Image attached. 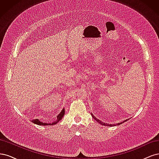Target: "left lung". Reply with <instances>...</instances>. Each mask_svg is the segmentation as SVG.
<instances>
[{"label": "left lung", "mask_w": 159, "mask_h": 159, "mask_svg": "<svg viewBox=\"0 0 159 159\" xmlns=\"http://www.w3.org/2000/svg\"><path fill=\"white\" fill-rule=\"evenodd\" d=\"M91 115H92V117L95 119V121H97V122H98L99 123H100L101 125H105V126H115V125H111V124H108V123H103L102 121H99V119H98L97 118H95L94 116H93V115L92 114V113H91ZM127 120L128 119H127V120H125V121H123V122H122V123H117V125H121V123H124V122H125V121H127Z\"/></svg>", "instance_id": "left-lung-1"}]
</instances>
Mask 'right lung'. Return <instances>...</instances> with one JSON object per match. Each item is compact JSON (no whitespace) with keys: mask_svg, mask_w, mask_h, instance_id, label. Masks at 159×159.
Here are the masks:
<instances>
[{"mask_svg":"<svg viewBox=\"0 0 159 159\" xmlns=\"http://www.w3.org/2000/svg\"><path fill=\"white\" fill-rule=\"evenodd\" d=\"M64 114H65V109L64 108L63 109L61 110V111L60 112V113L57 116V120H56V121H54V122H53L52 123H43V122H41L40 121H39V119H34V120H32V122L36 124V125H55L57 123H58L59 121H60V120L62 119V117H63Z\"/></svg>","mask_w":159,"mask_h":159,"instance_id":"1","label":"right lung"}]
</instances>
